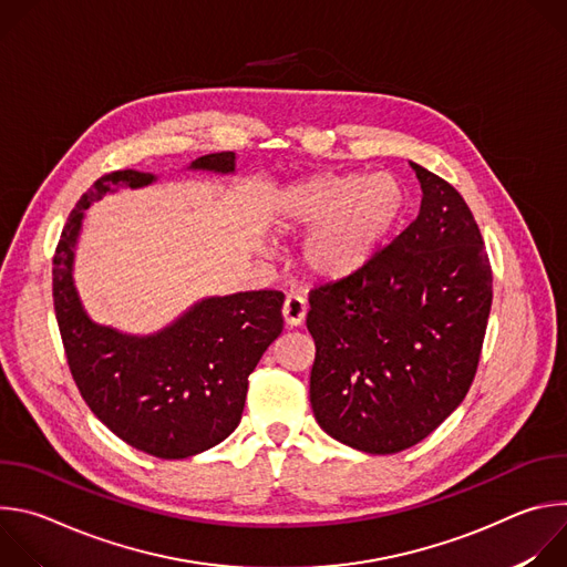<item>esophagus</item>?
Returning <instances> with one entry per match:
<instances>
[{
  "instance_id": "esophagus-1",
  "label": "esophagus",
  "mask_w": 567,
  "mask_h": 567,
  "mask_svg": "<svg viewBox=\"0 0 567 567\" xmlns=\"http://www.w3.org/2000/svg\"><path fill=\"white\" fill-rule=\"evenodd\" d=\"M305 316H307V305L300 296L296 293H289L285 305H282V318L287 322V328H298L305 322Z\"/></svg>"
}]
</instances>
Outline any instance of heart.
I'll use <instances>...</instances> for the list:
<instances>
[{"label":"heart","instance_id":"obj_1","mask_svg":"<svg viewBox=\"0 0 567 567\" xmlns=\"http://www.w3.org/2000/svg\"><path fill=\"white\" fill-rule=\"evenodd\" d=\"M403 210L406 190L390 173L328 175L289 188L282 221L316 228L305 245V265L318 278L341 280L379 256Z\"/></svg>","mask_w":567,"mask_h":567}]
</instances>
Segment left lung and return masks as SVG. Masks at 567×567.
<instances>
[{
	"instance_id": "1",
	"label": "left lung",
	"mask_w": 567,
	"mask_h": 567,
	"mask_svg": "<svg viewBox=\"0 0 567 567\" xmlns=\"http://www.w3.org/2000/svg\"><path fill=\"white\" fill-rule=\"evenodd\" d=\"M422 206L357 274L309 291V401L320 429L374 455L429 437L466 396L492 311V265L462 195L411 164Z\"/></svg>"
}]
</instances>
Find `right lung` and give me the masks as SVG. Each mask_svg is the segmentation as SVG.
<instances>
[{
	"label": "right lung",
	"mask_w": 567,
	"mask_h": 567,
	"mask_svg": "<svg viewBox=\"0 0 567 567\" xmlns=\"http://www.w3.org/2000/svg\"><path fill=\"white\" fill-rule=\"evenodd\" d=\"M193 171L228 175L235 152L195 158ZM156 177L103 175L80 197L53 256V307L71 377L92 413L130 446L164 460L197 455L226 440L245 411L249 374L282 332L280 291H239L197 302L152 337L96 322L73 285V254L90 204Z\"/></svg>",
	"instance_id": "add662e5"
}]
</instances>
